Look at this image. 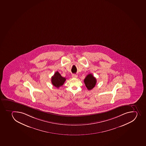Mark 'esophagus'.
<instances>
[{"label": "esophagus", "mask_w": 146, "mask_h": 146, "mask_svg": "<svg viewBox=\"0 0 146 146\" xmlns=\"http://www.w3.org/2000/svg\"><path fill=\"white\" fill-rule=\"evenodd\" d=\"M72 77L73 78H78V75H76V74H73L72 75Z\"/></svg>", "instance_id": "1"}]
</instances>
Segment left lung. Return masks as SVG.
Masks as SVG:
<instances>
[{
  "mask_svg": "<svg viewBox=\"0 0 146 146\" xmlns=\"http://www.w3.org/2000/svg\"><path fill=\"white\" fill-rule=\"evenodd\" d=\"M84 81L86 86L89 90L93 89L96 83V79L93 76L92 74H89L88 75H87Z\"/></svg>",
  "mask_w": 146,
  "mask_h": 146,
  "instance_id": "left-lung-1",
  "label": "left lung"
}]
</instances>
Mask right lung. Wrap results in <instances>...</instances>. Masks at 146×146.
Listing matches in <instances>:
<instances>
[{"mask_svg":"<svg viewBox=\"0 0 146 146\" xmlns=\"http://www.w3.org/2000/svg\"><path fill=\"white\" fill-rule=\"evenodd\" d=\"M66 80V78L62 77L60 73H58V71H57L52 76V83L53 86L56 88H58L64 84Z\"/></svg>","mask_w":146,"mask_h":146,"instance_id":"obj_1","label":"right lung"}]
</instances>
